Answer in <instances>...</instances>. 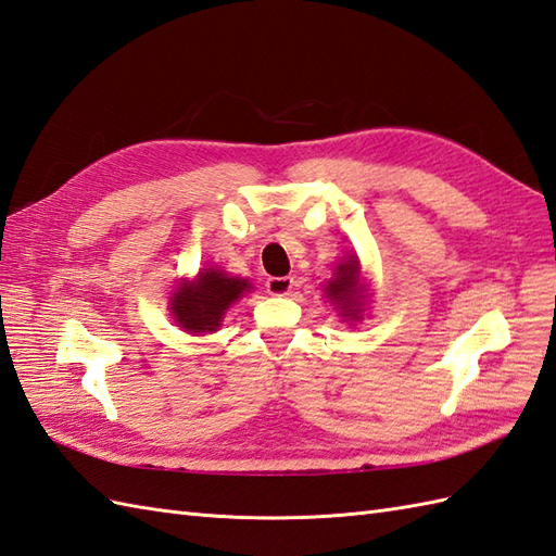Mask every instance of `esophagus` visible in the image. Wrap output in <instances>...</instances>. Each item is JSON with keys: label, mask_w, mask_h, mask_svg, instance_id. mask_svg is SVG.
I'll list each match as a JSON object with an SVG mask.
<instances>
[{"label": "esophagus", "mask_w": 556, "mask_h": 556, "mask_svg": "<svg viewBox=\"0 0 556 556\" xmlns=\"http://www.w3.org/2000/svg\"><path fill=\"white\" fill-rule=\"evenodd\" d=\"M265 289L269 295H289L293 289V277H269Z\"/></svg>", "instance_id": "34e87169"}]
</instances>
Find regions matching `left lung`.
Listing matches in <instances>:
<instances>
[{
	"mask_svg": "<svg viewBox=\"0 0 556 556\" xmlns=\"http://www.w3.org/2000/svg\"><path fill=\"white\" fill-rule=\"evenodd\" d=\"M327 299L341 307V317L359 321L365 313V303L367 295L363 283H359V263L355 255H348L333 269V277L327 281L325 287Z\"/></svg>",
	"mask_w": 556,
	"mask_h": 556,
	"instance_id": "left-lung-1",
	"label": "left lung"
}]
</instances>
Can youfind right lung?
I'll return each instance as SVG.
<instances>
[{"mask_svg":"<svg viewBox=\"0 0 556 556\" xmlns=\"http://www.w3.org/2000/svg\"><path fill=\"white\" fill-rule=\"evenodd\" d=\"M253 287L249 279L229 277L223 269L205 267L193 279H182L170 299V313L189 333H213L219 329L231 303Z\"/></svg>","mask_w":556,"mask_h":556,"instance_id":"obj_1","label":"right lung"}]
</instances>
